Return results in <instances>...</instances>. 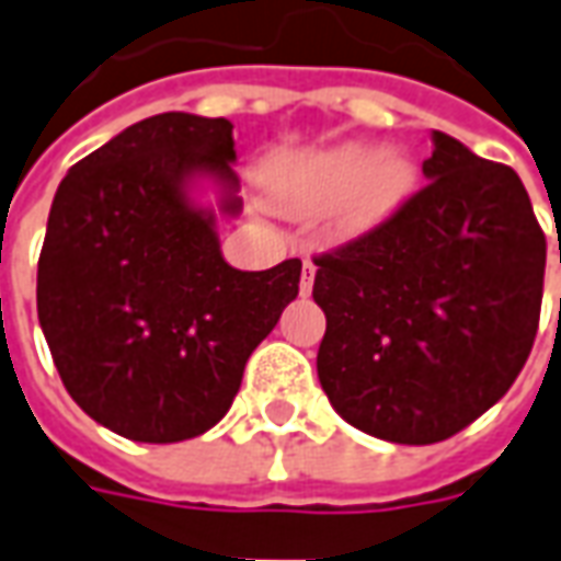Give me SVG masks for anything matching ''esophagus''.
<instances>
[{"label": "esophagus", "mask_w": 561, "mask_h": 561, "mask_svg": "<svg viewBox=\"0 0 561 561\" xmlns=\"http://www.w3.org/2000/svg\"><path fill=\"white\" fill-rule=\"evenodd\" d=\"M312 282H316V264H304V273H300V297H309L312 291Z\"/></svg>", "instance_id": "34e87169"}]
</instances>
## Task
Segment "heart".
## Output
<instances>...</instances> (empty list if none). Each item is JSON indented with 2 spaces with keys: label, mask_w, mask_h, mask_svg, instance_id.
Listing matches in <instances>:
<instances>
[{
  "label": "heart",
  "mask_w": 561,
  "mask_h": 561,
  "mask_svg": "<svg viewBox=\"0 0 561 561\" xmlns=\"http://www.w3.org/2000/svg\"><path fill=\"white\" fill-rule=\"evenodd\" d=\"M419 167L401 148L340 142L279 160L270 172V199L285 215L331 213L346 237H362L391 221L416 194Z\"/></svg>",
  "instance_id": "1"
}]
</instances>
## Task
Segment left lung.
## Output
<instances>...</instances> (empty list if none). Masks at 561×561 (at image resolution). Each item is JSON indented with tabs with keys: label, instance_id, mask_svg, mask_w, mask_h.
Here are the masks:
<instances>
[{
	"label": "left lung",
	"instance_id": "obj_1",
	"mask_svg": "<svg viewBox=\"0 0 561 561\" xmlns=\"http://www.w3.org/2000/svg\"><path fill=\"white\" fill-rule=\"evenodd\" d=\"M428 185L316 257L319 382L348 425L437 444L504 398L538 334L547 240L519 175L431 133Z\"/></svg>",
	"mask_w": 561,
	"mask_h": 561
}]
</instances>
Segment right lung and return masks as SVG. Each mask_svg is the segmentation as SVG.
Returning <instances> with one entry per match:
<instances>
[{
  "instance_id": "obj_1",
  "label": "right lung",
  "mask_w": 561,
  "mask_h": 561,
  "mask_svg": "<svg viewBox=\"0 0 561 561\" xmlns=\"http://www.w3.org/2000/svg\"><path fill=\"white\" fill-rule=\"evenodd\" d=\"M233 163L227 117L163 112L78 160L54 194L38 324L72 401L121 437L179 444L221 422L297 297V257L249 273L221 254L218 215L242 213Z\"/></svg>"
}]
</instances>
